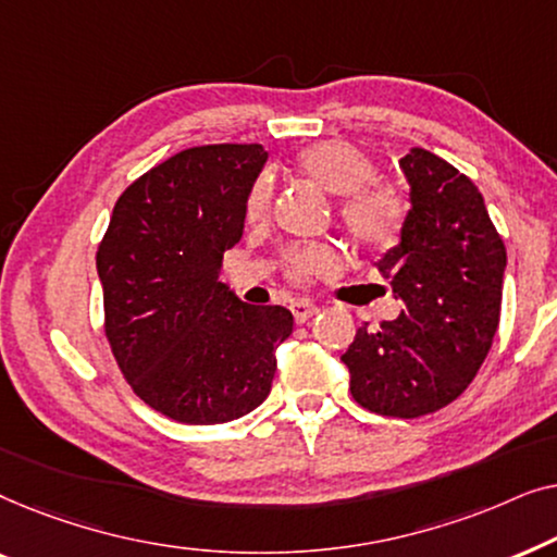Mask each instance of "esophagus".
<instances>
[{
  "instance_id": "obj_1",
  "label": "esophagus",
  "mask_w": 557,
  "mask_h": 557,
  "mask_svg": "<svg viewBox=\"0 0 557 557\" xmlns=\"http://www.w3.org/2000/svg\"><path fill=\"white\" fill-rule=\"evenodd\" d=\"M317 311H319V307L309 299H294L292 301V314H294L296 322H307V319L314 317Z\"/></svg>"
}]
</instances>
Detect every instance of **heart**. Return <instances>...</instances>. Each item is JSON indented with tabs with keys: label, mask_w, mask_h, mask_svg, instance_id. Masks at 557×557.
<instances>
[{
	"label": "heart",
	"mask_w": 557,
	"mask_h": 557,
	"mask_svg": "<svg viewBox=\"0 0 557 557\" xmlns=\"http://www.w3.org/2000/svg\"><path fill=\"white\" fill-rule=\"evenodd\" d=\"M301 174L330 193L342 197L339 220L357 240L364 246H387L398 233L403 220V200L393 187L380 185L375 180V164L349 141H319L311 144L296 157ZM271 185L269 180H258L248 195V218H261L269 208ZM294 276H309L332 269L337 253L326 246H304L288 256Z\"/></svg>",
	"instance_id": "1"
}]
</instances>
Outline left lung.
I'll return each instance as SVG.
<instances>
[{
	"instance_id": "1",
	"label": "left lung",
	"mask_w": 557,
	"mask_h": 557,
	"mask_svg": "<svg viewBox=\"0 0 557 557\" xmlns=\"http://www.w3.org/2000/svg\"><path fill=\"white\" fill-rule=\"evenodd\" d=\"M400 170L410 208L400 240L375 265L403 309L377 330L360 326L342 362L362 408L418 418L459 398L482 368L499 326L507 250L467 174L421 147Z\"/></svg>"
}]
</instances>
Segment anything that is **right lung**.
<instances>
[{
    "label": "right lung",
    "mask_w": 557,
    "mask_h": 557,
    "mask_svg": "<svg viewBox=\"0 0 557 557\" xmlns=\"http://www.w3.org/2000/svg\"><path fill=\"white\" fill-rule=\"evenodd\" d=\"M261 144H208L141 174L98 246L106 337L134 393L180 423L212 425L269 398L286 307H256L220 281L263 172Z\"/></svg>",
    "instance_id": "obj_1"
}]
</instances>
